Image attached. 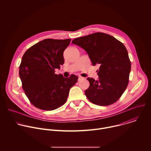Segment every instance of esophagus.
<instances>
[{"mask_svg": "<svg viewBox=\"0 0 151 151\" xmlns=\"http://www.w3.org/2000/svg\"><path fill=\"white\" fill-rule=\"evenodd\" d=\"M84 79V78L82 77L81 76H78V81H81V80H82V79Z\"/></svg>", "mask_w": 151, "mask_h": 151, "instance_id": "1", "label": "esophagus"}]
</instances>
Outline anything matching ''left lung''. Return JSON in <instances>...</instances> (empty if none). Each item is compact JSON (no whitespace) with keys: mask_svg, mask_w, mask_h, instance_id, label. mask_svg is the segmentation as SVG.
<instances>
[{"mask_svg":"<svg viewBox=\"0 0 151 151\" xmlns=\"http://www.w3.org/2000/svg\"><path fill=\"white\" fill-rule=\"evenodd\" d=\"M82 48L93 66L99 64L98 81L88 78L90 87L85 94L93 103L109 106L115 103L128 83L131 61L122 42L104 33L97 32L78 37L72 42Z\"/></svg>","mask_w":151,"mask_h":151,"instance_id":"8db88e82","label":"left lung"}]
</instances>
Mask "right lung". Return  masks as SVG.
<instances>
[{
  "label": "right lung",
  "instance_id": "1",
  "mask_svg": "<svg viewBox=\"0 0 151 151\" xmlns=\"http://www.w3.org/2000/svg\"><path fill=\"white\" fill-rule=\"evenodd\" d=\"M71 39H46L39 42L24 54L19 67L23 89L30 103L45 111L56 109L67 101L70 88L78 77L64 78L55 73L64 63L63 52Z\"/></svg>",
  "mask_w": 151,
  "mask_h": 151
}]
</instances>
